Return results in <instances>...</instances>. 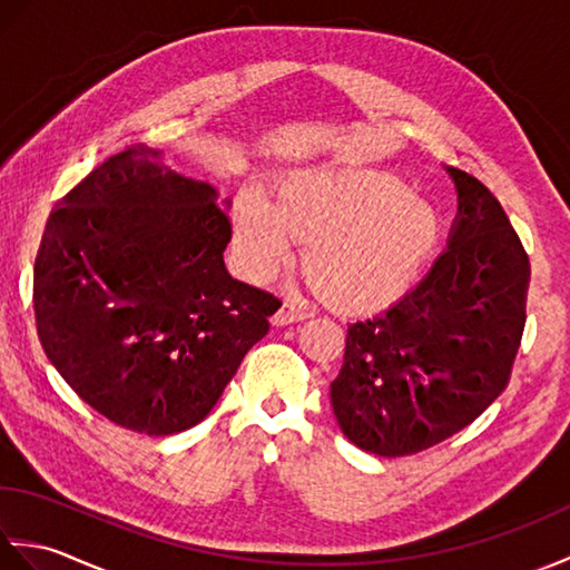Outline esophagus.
I'll list each match as a JSON object with an SVG mask.
<instances>
[{
    "instance_id": "34e87169",
    "label": "esophagus",
    "mask_w": 570,
    "mask_h": 570,
    "mask_svg": "<svg viewBox=\"0 0 570 570\" xmlns=\"http://www.w3.org/2000/svg\"><path fill=\"white\" fill-rule=\"evenodd\" d=\"M311 316V308L301 301H284V306L274 313V323L276 325H286V323H296Z\"/></svg>"
}]
</instances>
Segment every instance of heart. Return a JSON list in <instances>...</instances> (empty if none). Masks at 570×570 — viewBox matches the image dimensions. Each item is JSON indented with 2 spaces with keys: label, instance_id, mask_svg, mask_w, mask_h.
Wrapping results in <instances>:
<instances>
[{
  "label": "heart",
  "instance_id": "b5f03b06",
  "mask_svg": "<svg viewBox=\"0 0 570 570\" xmlns=\"http://www.w3.org/2000/svg\"><path fill=\"white\" fill-rule=\"evenodd\" d=\"M296 237H308V269L337 306L377 308L416 282L441 239V215L386 168L313 166L288 176L276 203L242 193L235 239L252 276L292 264Z\"/></svg>",
  "mask_w": 570,
  "mask_h": 570
}]
</instances>
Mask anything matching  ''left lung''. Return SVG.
Returning <instances> with one entry per match:
<instances>
[{"mask_svg":"<svg viewBox=\"0 0 570 570\" xmlns=\"http://www.w3.org/2000/svg\"><path fill=\"white\" fill-rule=\"evenodd\" d=\"M448 247L394 306L347 325L331 384L337 426L382 458L411 455L475 421L507 382L527 321L529 257L500 200L460 168Z\"/></svg>","mask_w":570,"mask_h":570,"instance_id":"obj_1","label":"left lung"}]
</instances>
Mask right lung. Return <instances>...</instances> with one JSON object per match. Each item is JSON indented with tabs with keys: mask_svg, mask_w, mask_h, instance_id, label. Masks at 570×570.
<instances>
[{
	"mask_svg": "<svg viewBox=\"0 0 570 570\" xmlns=\"http://www.w3.org/2000/svg\"><path fill=\"white\" fill-rule=\"evenodd\" d=\"M229 200L131 144L68 190L33 266L46 357L105 419L171 435L210 414L274 294L229 276Z\"/></svg>",
	"mask_w": 570,
	"mask_h": 570,
	"instance_id": "right-lung-1",
	"label": "right lung"
}]
</instances>
